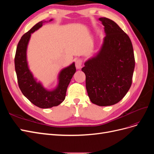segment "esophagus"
Listing matches in <instances>:
<instances>
[{"label": "esophagus", "mask_w": 154, "mask_h": 154, "mask_svg": "<svg viewBox=\"0 0 154 154\" xmlns=\"http://www.w3.org/2000/svg\"><path fill=\"white\" fill-rule=\"evenodd\" d=\"M75 66L78 69H80L82 68V60L80 58H78L76 60V62H75Z\"/></svg>", "instance_id": "obj_1"}]
</instances>
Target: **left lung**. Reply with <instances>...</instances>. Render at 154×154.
<instances>
[{"label": "left lung", "instance_id": "8db88e82", "mask_svg": "<svg viewBox=\"0 0 154 154\" xmlns=\"http://www.w3.org/2000/svg\"><path fill=\"white\" fill-rule=\"evenodd\" d=\"M99 20L105 26L103 44L82 71L92 103L110 106L122 100L131 87L135 58L129 36L113 20L105 17Z\"/></svg>", "mask_w": 154, "mask_h": 154}]
</instances>
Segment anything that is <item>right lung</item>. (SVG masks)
<instances>
[{
	"mask_svg": "<svg viewBox=\"0 0 154 154\" xmlns=\"http://www.w3.org/2000/svg\"><path fill=\"white\" fill-rule=\"evenodd\" d=\"M51 20H53L51 19L49 21ZM45 22V20H42L37 23L21 37L17 45L15 57V67L18 87L22 94L32 104L42 109L51 108L62 103L66 97L67 87L76 72L74 63L62 69L59 74L58 85L52 91L46 90L40 83L36 82L33 78L27 66V47L31 34L38 29Z\"/></svg>",
	"mask_w": 154,
	"mask_h": 154,
	"instance_id": "1",
	"label": "right lung"
}]
</instances>
